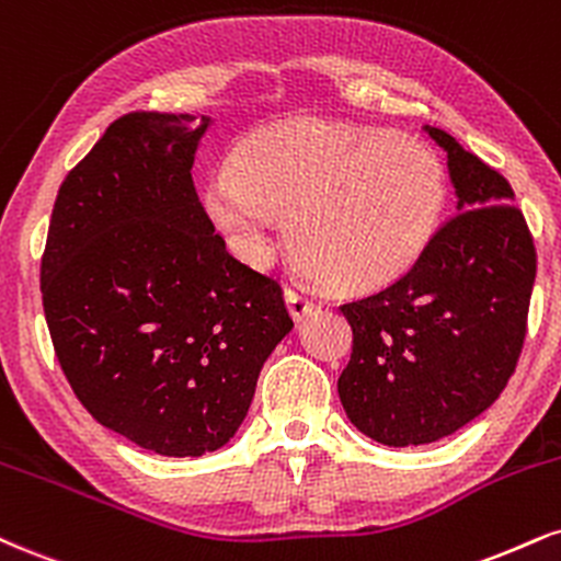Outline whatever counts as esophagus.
I'll return each instance as SVG.
<instances>
[{"label":"esophagus","mask_w":561,"mask_h":561,"mask_svg":"<svg viewBox=\"0 0 561 561\" xmlns=\"http://www.w3.org/2000/svg\"><path fill=\"white\" fill-rule=\"evenodd\" d=\"M285 300H287L289 313H293L295 319H306L308 313H313V310L319 308V300L310 298L306 289H300V287H287Z\"/></svg>","instance_id":"1"}]
</instances>
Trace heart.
<instances>
[{
	"label": "heart",
	"mask_w": 561,
	"mask_h": 561,
	"mask_svg": "<svg viewBox=\"0 0 561 561\" xmlns=\"http://www.w3.org/2000/svg\"><path fill=\"white\" fill-rule=\"evenodd\" d=\"M444 206L428 146L376 127L289 119L253 130L204 208L234 253L263 263L279 214L295 259L323 285L366 293L400 279L428 245Z\"/></svg>",
	"instance_id": "obj_1"
}]
</instances>
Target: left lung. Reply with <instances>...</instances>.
Here are the masks:
<instances>
[{
    "label": "left lung",
    "instance_id": "obj_1",
    "mask_svg": "<svg viewBox=\"0 0 561 561\" xmlns=\"http://www.w3.org/2000/svg\"><path fill=\"white\" fill-rule=\"evenodd\" d=\"M426 133L447 153L457 214L394 285L340 308L353 327L342 408L387 447L438 442L496 402L523 353L536 282L510 182L449 133Z\"/></svg>",
    "mask_w": 561,
    "mask_h": 561
}]
</instances>
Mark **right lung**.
Here are the masks:
<instances>
[{
	"label": "right lung",
	"mask_w": 561,
	"mask_h": 561,
	"mask_svg": "<svg viewBox=\"0 0 561 561\" xmlns=\"http://www.w3.org/2000/svg\"><path fill=\"white\" fill-rule=\"evenodd\" d=\"M211 117L130 112L59 187L42 298L101 426L167 457L225 447L293 329L279 282L227 253L193 185Z\"/></svg>",
	"instance_id": "obj_1"
}]
</instances>
